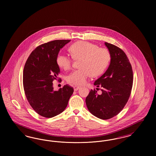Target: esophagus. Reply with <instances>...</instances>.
I'll return each mask as SVG.
<instances>
[{
	"label": "esophagus",
	"mask_w": 156,
	"mask_h": 156,
	"mask_svg": "<svg viewBox=\"0 0 156 156\" xmlns=\"http://www.w3.org/2000/svg\"><path fill=\"white\" fill-rule=\"evenodd\" d=\"M80 87H77V86H75L74 87V89L75 91H76V90H78V89H80Z\"/></svg>",
	"instance_id": "1"
}]
</instances>
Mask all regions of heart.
Returning <instances> with one entry per match:
<instances>
[{
    "mask_svg": "<svg viewBox=\"0 0 156 156\" xmlns=\"http://www.w3.org/2000/svg\"><path fill=\"white\" fill-rule=\"evenodd\" d=\"M69 51L74 59H81L79 64L81 68L71 72L67 76V81L71 85H84L90 75L96 76L102 74L111 61V54L108 49L88 41L75 43L69 47ZM73 58L59 54L56 62L58 67L68 70L72 66Z\"/></svg>",
    "mask_w": 156,
    "mask_h": 156,
    "instance_id": "heart-1",
    "label": "heart"
}]
</instances>
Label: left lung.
<instances>
[{"label":"left lung","instance_id":"obj_1","mask_svg":"<svg viewBox=\"0 0 156 156\" xmlns=\"http://www.w3.org/2000/svg\"><path fill=\"white\" fill-rule=\"evenodd\" d=\"M111 54V62L106 72L94 82L102 88V94L91 89L85 102L89 111L99 119L107 120L121 111L131 94L133 75L126 54L117 46L105 43Z\"/></svg>","mask_w":156,"mask_h":156}]
</instances>
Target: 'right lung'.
Segmentation results:
<instances>
[{"instance_id": "add662e5", "label": "right lung", "mask_w": 156, "mask_h": 156, "mask_svg": "<svg viewBox=\"0 0 156 156\" xmlns=\"http://www.w3.org/2000/svg\"><path fill=\"white\" fill-rule=\"evenodd\" d=\"M70 41L57 40L38 46L24 67L23 82L27 99L35 112L44 118H52L64 111L73 94V88L68 85L57 91L52 87L60 73L57 56Z\"/></svg>"}]
</instances>
